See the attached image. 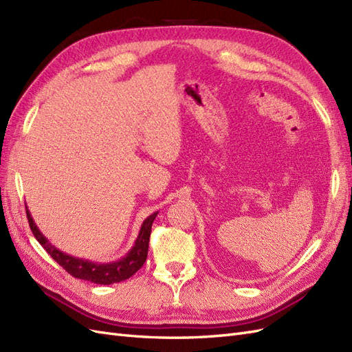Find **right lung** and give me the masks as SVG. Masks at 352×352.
<instances>
[{
    "label": "right lung",
    "mask_w": 352,
    "mask_h": 352,
    "mask_svg": "<svg viewBox=\"0 0 352 352\" xmlns=\"http://www.w3.org/2000/svg\"><path fill=\"white\" fill-rule=\"evenodd\" d=\"M26 214H28L30 230L34 233L36 241L42 245V247H44V250L61 265L63 269L73 276V278L89 280L97 285H111V283L129 279L131 276H133L144 265L148 255V243H150L151 226L158 214V211L153 212L151 216H148L144 220L140 233H138V238L133 242V247L126 252L124 257L111 263H97L91 260H83L60 251L44 236V233L39 230L35 220L32 219L28 207H26Z\"/></svg>",
    "instance_id": "right-lung-1"
}]
</instances>
